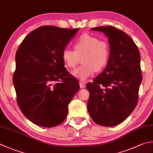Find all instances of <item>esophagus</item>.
Instances as JSON below:
<instances>
[{
	"mask_svg": "<svg viewBox=\"0 0 153 153\" xmlns=\"http://www.w3.org/2000/svg\"><path fill=\"white\" fill-rule=\"evenodd\" d=\"M79 86L81 88H84L85 87V83L83 82H79Z\"/></svg>",
	"mask_w": 153,
	"mask_h": 153,
	"instance_id": "obj_1",
	"label": "esophagus"
}]
</instances>
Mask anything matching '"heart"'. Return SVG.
Listing matches in <instances>:
<instances>
[{
  "label": "heart",
  "mask_w": 153,
  "mask_h": 153,
  "mask_svg": "<svg viewBox=\"0 0 153 153\" xmlns=\"http://www.w3.org/2000/svg\"><path fill=\"white\" fill-rule=\"evenodd\" d=\"M74 50L65 49L62 52V59L69 68H74L82 59V66L76 69L71 74L80 80L85 82L94 75L95 70L100 71L105 66L109 60L110 49L106 41L90 35H83L74 44Z\"/></svg>",
  "instance_id": "heart-1"
}]
</instances>
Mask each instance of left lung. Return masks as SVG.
I'll list each match as a JSON object with an SVG mask.
<instances>
[{
    "instance_id": "left-lung-1",
    "label": "left lung",
    "mask_w": 153,
    "mask_h": 153,
    "mask_svg": "<svg viewBox=\"0 0 153 153\" xmlns=\"http://www.w3.org/2000/svg\"><path fill=\"white\" fill-rule=\"evenodd\" d=\"M108 38L110 53L102 73L86 87L89 91L88 110L95 123L117 125L133 111L142 82L140 56L133 39L111 26L92 28Z\"/></svg>"
}]
</instances>
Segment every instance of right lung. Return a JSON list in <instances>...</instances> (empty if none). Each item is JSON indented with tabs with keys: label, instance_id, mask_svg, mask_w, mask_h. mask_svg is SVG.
Segmentation results:
<instances>
[{
	"label": "right lung",
	"instance_id": "add662e5",
	"mask_svg": "<svg viewBox=\"0 0 153 153\" xmlns=\"http://www.w3.org/2000/svg\"><path fill=\"white\" fill-rule=\"evenodd\" d=\"M79 28L44 26L26 36L16 53L13 83L19 108L33 123L57 126L79 89L64 67L62 52Z\"/></svg>",
	"mask_w": 153,
	"mask_h": 153
}]
</instances>
